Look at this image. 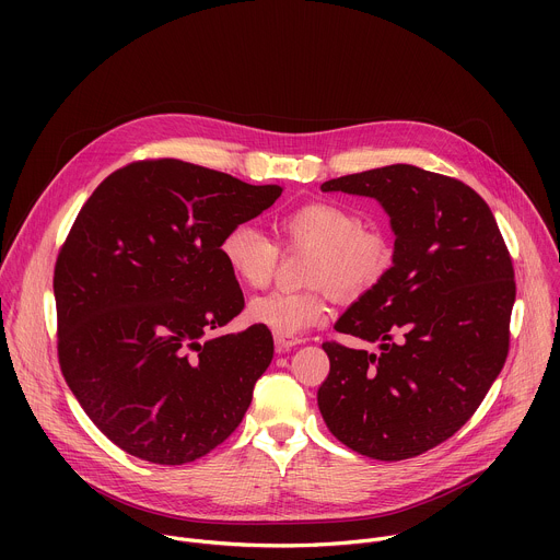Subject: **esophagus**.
<instances>
[{
  "instance_id": "obj_1",
  "label": "esophagus",
  "mask_w": 560,
  "mask_h": 560,
  "mask_svg": "<svg viewBox=\"0 0 560 560\" xmlns=\"http://www.w3.org/2000/svg\"><path fill=\"white\" fill-rule=\"evenodd\" d=\"M299 343H301V339H296V337H281V335H275V348H277L279 354L292 350V348L299 346Z\"/></svg>"
}]
</instances>
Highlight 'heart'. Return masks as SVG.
<instances>
[{
    "instance_id": "obj_1",
    "label": "heart",
    "mask_w": 560,
    "mask_h": 560,
    "mask_svg": "<svg viewBox=\"0 0 560 560\" xmlns=\"http://www.w3.org/2000/svg\"><path fill=\"white\" fill-rule=\"evenodd\" d=\"M279 225L288 246L314 250L310 281L318 288L272 290L250 301L248 316L275 335L296 337L324 324L330 316V285L346 296H359L376 288L392 268L389 238L365 228L363 217L348 206L312 201L285 214ZM219 253L230 272L253 288L270 283L279 264V246L253 223L230 225Z\"/></svg>"
}]
</instances>
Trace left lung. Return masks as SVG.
I'll use <instances>...</instances> for the list:
<instances>
[{"label":"left lung","instance_id":"1","mask_svg":"<svg viewBox=\"0 0 560 560\" xmlns=\"http://www.w3.org/2000/svg\"><path fill=\"white\" fill-rule=\"evenodd\" d=\"M322 190L374 197L396 242L385 279L335 324L381 352L326 341L330 374L318 410L363 456H419L469 421L505 365L512 257L490 206L458 179L394 164Z\"/></svg>","mask_w":560,"mask_h":560}]
</instances>
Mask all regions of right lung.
<instances>
[{"label": "right lung", "instance_id": "obj_1", "mask_svg": "<svg viewBox=\"0 0 560 560\" xmlns=\"http://www.w3.org/2000/svg\"><path fill=\"white\" fill-rule=\"evenodd\" d=\"M281 192L143 159L79 210L52 277L57 354L79 406L124 452L184 465L242 423L275 343L266 326L212 335L246 305L219 244Z\"/></svg>", "mask_w": 560, "mask_h": 560}]
</instances>
